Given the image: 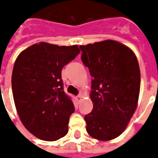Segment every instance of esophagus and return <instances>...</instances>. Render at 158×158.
<instances>
[{
    "label": "esophagus",
    "instance_id": "esophagus-1",
    "mask_svg": "<svg viewBox=\"0 0 158 158\" xmlns=\"http://www.w3.org/2000/svg\"><path fill=\"white\" fill-rule=\"evenodd\" d=\"M76 100H77V102H80L82 101V96H81V94L79 95V96H76Z\"/></svg>",
    "mask_w": 158,
    "mask_h": 158
}]
</instances>
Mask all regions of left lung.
<instances>
[{
    "label": "left lung",
    "mask_w": 158,
    "mask_h": 158,
    "mask_svg": "<svg viewBox=\"0 0 158 158\" xmlns=\"http://www.w3.org/2000/svg\"><path fill=\"white\" fill-rule=\"evenodd\" d=\"M81 60L92 77L91 113L85 116L86 130L94 139L107 141L125 130L135 112L140 71L135 54L112 40L80 45Z\"/></svg>",
    "instance_id": "obj_1"
}]
</instances>
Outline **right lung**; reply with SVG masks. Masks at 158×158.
Wrapping results in <instances>:
<instances>
[{"label": "right lung", "mask_w": 158, "mask_h": 158, "mask_svg": "<svg viewBox=\"0 0 158 158\" xmlns=\"http://www.w3.org/2000/svg\"><path fill=\"white\" fill-rule=\"evenodd\" d=\"M79 52L77 45L40 42L16 59L12 74L16 109L23 124L38 139L54 141L68 134L74 106L63 90L62 69Z\"/></svg>", "instance_id": "add662e5"}]
</instances>
